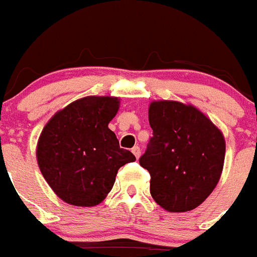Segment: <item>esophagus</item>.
I'll return each mask as SVG.
<instances>
[{"instance_id":"34e87169","label":"esophagus","mask_w":257,"mask_h":257,"mask_svg":"<svg viewBox=\"0 0 257 257\" xmlns=\"http://www.w3.org/2000/svg\"><path fill=\"white\" fill-rule=\"evenodd\" d=\"M131 151H133V154L135 155V158H137V159H139V157H141V147H139V146H134Z\"/></svg>"}]
</instances>
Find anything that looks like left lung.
<instances>
[{"instance_id":"8db88e82","label":"left lung","mask_w":257,"mask_h":257,"mask_svg":"<svg viewBox=\"0 0 257 257\" xmlns=\"http://www.w3.org/2000/svg\"><path fill=\"white\" fill-rule=\"evenodd\" d=\"M149 122L153 138L139 163L151 175V196L170 212L194 210L220 179L224 137L202 111L176 100L151 102Z\"/></svg>"}]
</instances>
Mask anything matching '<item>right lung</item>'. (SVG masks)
Listing matches in <instances>:
<instances>
[{
    "mask_svg": "<svg viewBox=\"0 0 257 257\" xmlns=\"http://www.w3.org/2000/svg\"><path fill=\"white\" fill-rule=\"evenodd\" d=\"M118 108L116 96H85L55 112L44 127L37 162L63 202L78 207L99 204L111 191L119 168L135 161L108 128Z\"/></svg>",
    "mask_w": 257,
    "mask_h": 257,
    "instance_id": "right-lung-1",
    "label": "right lung"
}]
</instances>
